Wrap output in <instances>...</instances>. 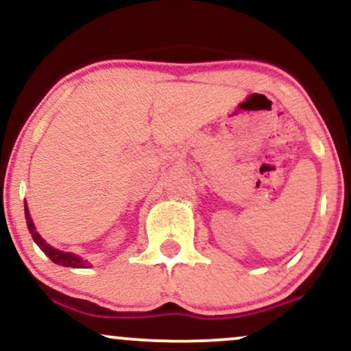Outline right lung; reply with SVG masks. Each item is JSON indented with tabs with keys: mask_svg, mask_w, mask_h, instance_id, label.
<instances>
[{
	"mask_svg": "<svg viewBox=\"0 0 351 351\" xmlns=\"http://www.w3.org/2000/svg\"><path fill=\"white\" fill-rule=\"evenodd\" d=\"M24 215H26V223H27V229H29L31 236H33L34 243L41 247V251L46 254L47 257L52 261L54 264H59V265H64V267H86V263H84L82 259L77 256H74V254H69V252H62V251H58V249L51 247L49 244L46 243V241L43 239L41 236H39V232H36V228L33 224V219H31L29 216V211H27V206L24 204Z\"/></svg>",
	"mask_w": 351,
	"mask_h": 351,
	"instance_id": "1",
	"label": "right lung"
}]
</instances>
